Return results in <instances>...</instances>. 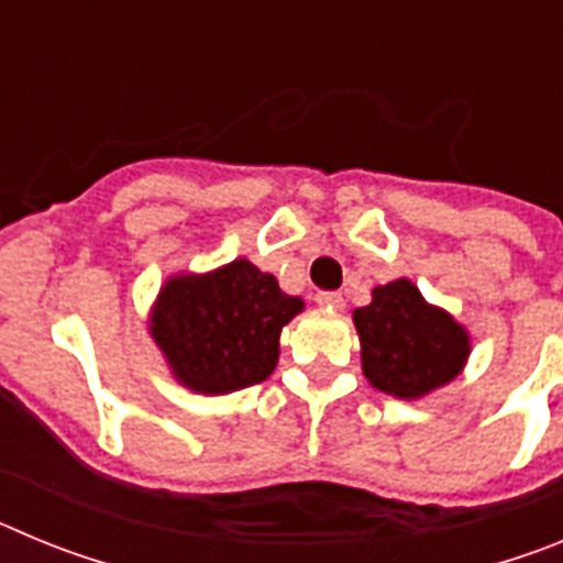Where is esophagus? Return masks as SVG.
<instances>
[{
    "instance_id": "obj_1",
    "label": "esophagus",
    "mask_w": 563,
    "mask_h": 563,
    "mask_svg": "<svg viewBox=\"0 0 563 563\" xmlns=\"http://www.w3.org/2000/svg\"><path fill=\"white\" fill-rule=\"evenodd\" d=\"M316 301H318V307H324V310H343L341 292H318Z\"/></svg>"
}]
</instances>
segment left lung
Here are the masks:
<instances>
[{
    "label": "left lung",
    "mask_w": 563,
    "mask_h": 563,
    "mask_svg": "<svg viewBox=\"0 0 563 563\" xmlns=\"http://www.w3.org/2000/svg\"><path fill=\"white\" fill-rule=\"evenodd\" d=\"M363 377L400 400H420L462 375L471 332L449 310L429 305L411 278L377 285L352 312Z\"/></svg>",
    "instance_id": "left-lung-1"
}]
</instances>
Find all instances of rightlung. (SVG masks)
I'll use <instances>...</instances> for the list:
<instances>
[{
    "label": "right lung",
    "instance_id": "obj_1",
    "mask_svg": "<svg viewBox=\"0 0 563 563\" xmlns=\"http://www.w3.org/2000/svg\"><path fill=\"white\" fill-rule=\"evenodd\" d=\"M301 310L305 298L282 292L276 276L233 258L168 276L148 310V335L180 386L231 395L273 375L278 335Z\"/></svg>",
    "mask_w": 563,
    "mask_h": 563
}]
</instances>
